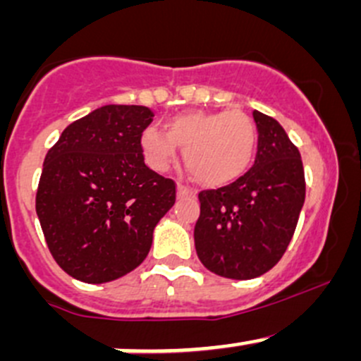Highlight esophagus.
Wrapping results in <instances>:
<instances>
[{"mask_svg": "<svg viewBox=\"0 0 361 361\" xmlns=\"http://www.w3.org/2000/svg\"><path fill=\"white\" fill-rule=\"evenodd\" d=\"M178 195H195V190L194 188L187 187V185L178 183Z\"/></svg>", "mask_w": 361, "mask_h": 361, "instance_id": "1", "label": "esophagus"}]
</instances>
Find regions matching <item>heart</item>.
I'll list each match as a JSON object with an SVG mask.
<instances>
[{
	"mask_svg": "<svg viewBox=\"0 0 361 361\" xmlns=\"http://www.w3.org/2000/svg\"><path fill=\"white\" fill-rule=\"evenodd\" d=\"M185 150V164L195 180L225 185L248 171L257 148V127L243 111H192L167 123V134L147 127L141 148L154 169L164 171Z\"/></svg>",
	"mask_w": 361,
	"mask_h": 361,
	"instance_id": "1",
	"label": "heart"
}]
</instances>
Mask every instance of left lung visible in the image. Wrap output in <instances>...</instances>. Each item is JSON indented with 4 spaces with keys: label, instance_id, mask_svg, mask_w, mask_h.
Instances as JSON below:
<instances>
[{
    "label": "left lung",
    "instance_id": "obj_1",
    "mask_svg": "<svg viewBox=\"0 0 361 361\" xmlns=\"http://www.w3.org/2000/svg\"><path fill=\"white\" fill-rule=\"evenodd\" d=\"M258 152L234 183L199 194L194 228L199 260L211 272L251 279L271 271L288 248L305 199L300 152L278 120L253 111Z\"/></svg>",
    "mask_w": 361,
    "mask_h": 361
}]
</instances>
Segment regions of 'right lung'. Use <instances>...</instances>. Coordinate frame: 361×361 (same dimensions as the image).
<instances>
[{
    "label": "right lung",
    "mask_w": 361,
    "mask_h": 361,
    "mask_svg": "<svg viewBox=\"0 0 361 361\" xmlns=\"http://www.w3.org/2000/svg\"><path fill=\"white\" fill-rule=\"evenodd\" d=\"M147 106L108 104L75 120L47 152L36 214L54 260L83 283H108L147 258L176 183L145 164Z\"/></svg>",
    "instance_id": "obj_1"
}]
</instances>
